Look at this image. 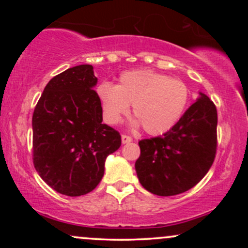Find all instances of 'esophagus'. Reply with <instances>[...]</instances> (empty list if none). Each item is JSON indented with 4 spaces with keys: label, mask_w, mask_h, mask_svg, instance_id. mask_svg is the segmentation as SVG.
Listing matches in <instances>:
<instances>
[{
    "label": "esophagus",
    "mask_w": 248,
    "mask_h": 248,
    "mask_svg": "<svg viewBox=\"0 0 248 248\" xmlns=\"http://www.w3.org/2000/svg\"><path fill=\"white\" fill-rule=\"evenodd\" d=\"M133 141V139L130 138V136H127V135H122L121 136V142L124 144H126V143H129V142H132Z\"/></svg>",
    "instance_id": "34e87169"
}]
</instances>
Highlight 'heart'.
Masks as SVG:
<instances>
[{"instance_id":"obj_1","label":"heart","mask_w":248,"mask_h":248,"mask_svg":"<svg viewBox=\"0 0 248 248\" xmlns=\"http://www.w3.org/2000/svg\"><path fill=\"white\" fill-rule=\"evenodd\" d=\"M95 94L108 124H119L132 105L136 118L130 126L142 124L148 134L158 135L175 126L183 115L190 90L178 79L152 70H136L122 73L118 85L101 82Z\"/></svg>"}]
</instances>
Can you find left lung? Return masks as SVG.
Returning a JSON list of instances; mask_svg holds the SVG:
<instances>
[{
  "label": "left lung",
  "instance_id": "1",
  "mask_svg": "<svg viewBox=\"0 0 248 248\" xmlns=\"http://www.w3.org/2000/svg\"><path fill=\"white\" fill-rule=\"evenodd\" d=\"M217 109L204 93L162 136L139 142L135 170L141 186L157 196H175L201 181L215 161Z\"/></svg>",
  "mask_w": 248,
  "mask_h": 248
}]
</instances>
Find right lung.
<instances>
[{
    "instance_id": "add662e5",
    "label": "right lung",
    "mask_w": 248,
    "mask_h": 248,
    "mask_svg": "<svg viewBox=\"0 0 248 248\" xmlns=\"http://www.w3.org/2000/svg\"><path fill=\"white\" fill-rule=\"evenodd\" d=\"M92 65L71 67L45 86L32 115L33 164L43 181L70 197L100 183L108 155L121 146L120 134L102 124Z\"/></svg>"
}]
</instances>
